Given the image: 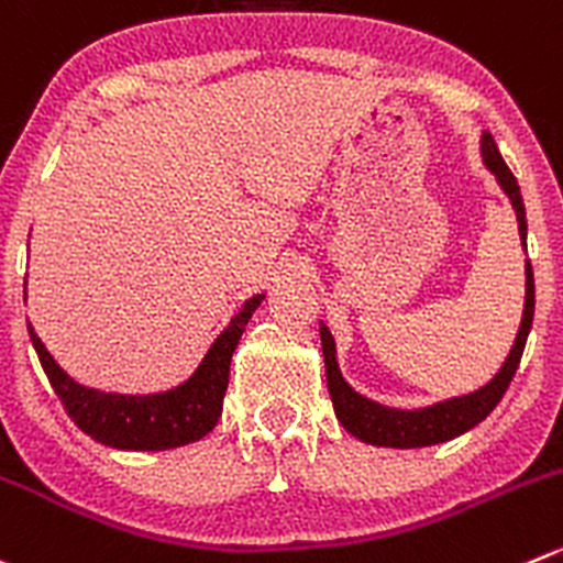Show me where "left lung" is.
Returning <instances> with one entry per match:
<instances>
[{"instance_id": "1", "label": "left lung", "mask_w": 563, "mask_h": 563, "mask_svg": "<svg viewBox=\"0 0 563 563\" xmlns=\"http://www.w3.org/2000/svg\"><path fill=\"white\" fill-rule=\"evenodd\" d=\"M482 154L487 162L489 170L495 173L498 184L504 187V192L509 195L511 206L517 211V222H520V239L526 244L528 222H526V206H522L520 184H517L515 173L506 167L504 156H500L498 145L489 134L482 136ZM533 269L531 261L526 264V310H522V324L520 332L515 338V346H511L509 357L500 365V371L495 374L493 382L482 387L476 393H467V396L449 398V401L432 404V407L423 409H393L385 404H376L371 398L360 396L352 387L343 382L341 371L335 363V341H332L330 330L324 324L319 327L321 332V352H324V368H327V387H330L332 407H335L338 420L349 434H354L357 440L371 445H387V449H423V445H438L445 440H454L460 434H465L467 429L478 427L495 407L504 398L506 387L515 379V371L520 365L522 349H526L528 332L533 324Z\"/></svg>"}]
</instances>
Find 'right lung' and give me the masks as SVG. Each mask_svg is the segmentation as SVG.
<instances>
[{
	"label": "right lung",
	"mask_w": 563,
	"mask_h": 563,
	"mask_svg": "<svg viewBox=\"0 0 563 563\" xmlns=\"http://www.w3.org/2000/svg\"><path fill=\"white\" fill-rule=\"evenodd\" d=\"M261 299H264V294L242 305V310L211 343L203 363L184 385L167 393H154V396H120V393H101L79 385L54 363V357L46 352L41 338L32 332V327L30 338L54 393L81 432L90 434L98 443L109 445V449L167 451L195 443L217 427L222 415V398L228 390L231 357Z\"/></svg>",
	"instance_id": "1"
}]
</instances>
